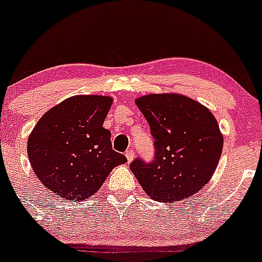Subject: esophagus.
<instances>
[{"label":"esophagus","instance_id":"esophagus-1","mask_svg":"<svg viewBox=\"0 0 262 262\" xmlns=\"http://www.w3.org/2000/svg\"><path fill=\"white\" fill-rule=\"evenodd\" d=\"M134 156H135L134 150L130 149V150L126 151V158H127V161H128V163H130V161H132V160H134Z\"/></svg>","mask_w":262,"mask_h":262}]
</instances>
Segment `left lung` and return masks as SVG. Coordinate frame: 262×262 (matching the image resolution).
I'll return each mask as SVG.
<instances>
[{
    "label": "left lung",
    "mask_w": 262,
    "mask_h": 262,
    "mask_svg": "<svg viewBox=\"0 0 262 262\" xmlns=\"http://www.w3.org/2000/svg\"><path fill=\"white\" fill-rule=\"evenodd\" d=\"M135 102L149 122L155 156L150 163L135 159L131 171L155 201L188 199L211 180L220 161L223 136L217 120L182 94H147Z\"/></svg>",
    "instance_id": "8db88e82"
}]
</instances>
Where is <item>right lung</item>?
Returning <instances> with one entry per match:
<instances>
[{
  "label": "right lung",
  "instance_id": "right-lung-1",
  "mask_svg": "<svg viewBox=\"0 0 262 262\" xmlns=\"http://www.w3.org/2000/svg\"><path fill=\"white\" fill-rule=\"evenodd\" d=\"M113 99L74 96L49 110L28 139L31 168L44 187L67 201L93 195L115 166L127 161L103 127Z\"/></svg>",
  "mask_w": 262,
  "mask_h": 262
}]
</instances>
